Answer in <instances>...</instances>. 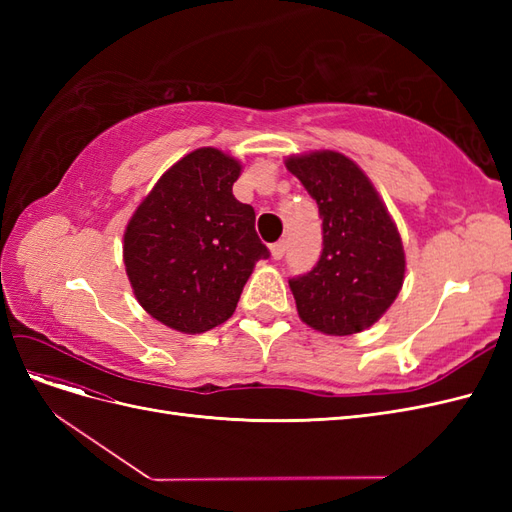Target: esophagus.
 Wrapping results in <instances>:
<instances>
[{"instance_id":"1","label":"esophagus","mask_w":512,"mask_h":512,"mask_svg":"<svg viewBox=\"0 0 512 512\" xmlns=\"http://www.w3.org/2000/svg\"><path fill=\"white\" fill-rule=\"evenodd\" d=\"M286 239H282V241H277V243H273L271 245V256L275 258V260H280V258H284V254H286Z\"/></svg>"}]
</instances>
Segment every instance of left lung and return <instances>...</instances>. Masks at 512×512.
I'll use <instances>...</instances> for the list:
<instances>
[{"mask_svg": "<svg viewBox=\"0 0 512 512\" xmlns=\"http://www.w3.org/2000/svg\"><path fill=\"white\" fill-rule=\"evenodd\" d=\"M322 220V254L312 271L290 277L299 316L327 335L371 327L404 284L401 237L363 170L335 151L286 160Z\"/></svg>", "mask_w": 512, "mask_h": 512, "instance_id": "1", "label": "left lung"}]
</instances>
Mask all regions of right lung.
Masks as SVG:
<instances>
[{"label": "right lung", "mask_w": 512, "mask_h": 512, "mask_svg": "<svg viewBox=\"0 0 512 512\" xmlns=\"http://www.w3.org/2000/svg\"><path fill=\"white\" fill-rule=\"evenodd\" d=\"M241 166L203 147L166 170L136 209L123 262L138 303L166 327L205 333L228 320L258 260L256 213L232 194Z\"/></svg>", "instance_id": "right-lung-1"}]
</instances>
